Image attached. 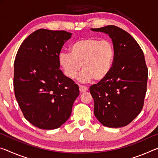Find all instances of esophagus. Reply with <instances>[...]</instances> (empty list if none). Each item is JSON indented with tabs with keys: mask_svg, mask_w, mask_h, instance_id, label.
<instances>
[{
	"mask_svg": "<svg viewBox=\"0 0 158 158\" xmlns=\"http://www.w3.org/2000/svg\"><path fill=\"white\" fill-rule=\"evenodd\" d=\"M87 90H88V88L86 86H79V91L81 93H84L86 92Z\"/></svg>",
	"mask_w": 158,
	"mask_h": 158,
	"instance_id": "obj_1",
	"label": "esophagus"
}]
</instances>
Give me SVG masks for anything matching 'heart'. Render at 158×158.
<instances>
[{"mask_svg": "<svg viewBox=\"0 0 158 158\" xmlns=\"http://www.w3.org/2000/svg\"><path fill=\"white\" fill-rule=\"evenodd\" d=\"M114 56V45L110 40L89 37L74 42L69 47V53L61 52L58 61L67 78L75 79L82 65L80 81L89 82L94 79L101 81L110 72Z\"/></svg>", "mask_w": 158, "mask_h": 158, "instance_id": "1", "label": "heart"}]
</instances>
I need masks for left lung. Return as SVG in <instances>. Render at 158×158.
<instances>
[{
	"label": "left lung",
	"mask_w": 158,
	"mask_h": 158,
	"mask_svg": "<svg viewBox=\"0 0 158 158\" xmlns=\"http://www.w3.org/2000/svg\"><path fill=\"white\" fill-rule=\"evenodd\" d=\"M91 30L108 34L115 51L110 74L90 87L94 114L103 126H127L143 106L148 81L144 54L136 40L119 27L108 25Z\"/></svg>",
	"instance_id": "1"
}]
</instances>
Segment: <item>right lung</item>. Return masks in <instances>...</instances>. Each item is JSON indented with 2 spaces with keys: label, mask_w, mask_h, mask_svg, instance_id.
<instances>
[{
  "label": "right lung",
  "mask_w": 158,
  "mask_h": 158,
  "mask_svg": "<svg viewBox=\"0 0 158 158\" xmlns=\"http://www.w3.org/2000/svg\"><path fill=\"white\" fill-rule=\"evenodd\" d=\"M72 34L40 29L24 40L17 52L15 95L25 118L39 129L61 127L79 95L78 85L59 69V55Z\"/></svg>",
  "instance_id": "obj_1"
}]
</instances>
